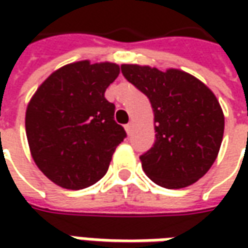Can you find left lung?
Returning a JSON list of instances; mask_svg holds the SVG:
<instances>
[{
    "label": "left lung",
    "instance_id": "obj_1",
    "mask_svg": "<svg viewBox=\"0 0 248 248\" xmlns=\"http://www.w3.org/2000/svg\"><path fill=\"white\" fill-rule=\"evenodd\" d=\"M116 63H69L37 88L26 109V137L35 166L63 189L80 190L106 175L125 138L105 92ZM123 124V123H121Z\"/></svg>",
    "mask_w": 248,
    "mask_h": 248
}]
</instances>
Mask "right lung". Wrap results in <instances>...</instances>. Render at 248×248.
Instances as JSON below:
<instances>
[{
  "label": "right lung",
  "mask_w": 248,
  "mask_h": 248,
  "mask_svg": "<svg viewBox=\"0 0 248 248\" xmlns=\"http://www.w3.org/2000/svg\"><path fill=\"white\" fill-rule=\"evenodd\" d=\"M124 77L148 96L155 143L140 156L145 174L158 186L181 189L197 182L214 164L224 138L225 117L215 95L179 70L181 84L149 66L127 64Z\"/></svg>",
  "instance_id": "add662e5"
}]
</instances>
